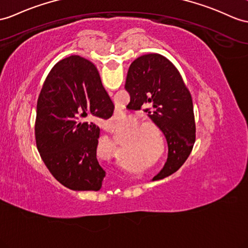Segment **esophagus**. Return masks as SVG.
Returning <instances> with one entry per match:
<instances>
[{
  "mask_svg": "<svg viewBox=\"0 0 248 248\" xmlns=\"http://www.w3.org/2000/svg\"><path fill=\"white\" fill-rule=\"evenodd\" d=\"M106 131H110V132H116L117 130H116V129H114V128H112V127H111V126H110V127H109V126H108V127L106 128Z\"/></svg>",
  "mask_w": 248,
  "mask_h": 248,
  "instance_id": "obj_1",
  "label": "esophagus"
}]
</instances>
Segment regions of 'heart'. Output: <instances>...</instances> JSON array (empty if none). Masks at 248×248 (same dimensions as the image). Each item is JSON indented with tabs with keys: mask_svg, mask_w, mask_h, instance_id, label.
<instances>
[{
	"mask_svg": "<svg viewBox=\"0 0 248 248\" xmlns=\"http://www.w3.org/2000/svg\"><path fill=\"white\" fill-rule=\"evenodd\" d=\"M120 119L121 120H126L125 117H120ZM137 131L140 132V134H148V132H152V134H154V135L158 137V139H159V140H161V142L163 141L162 131L158 127H155V126H149V125L140 126V127L137 128ZM144 142H145V144H146V148L148 150H152L155 147V141L152 136L146 137V139H145Z\"/></svg>",
	"mask_w": 248,
	"mask_h": 248,
	"instance_id": "1",
	"label": "heart"
}]
</instances>
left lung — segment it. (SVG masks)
Returning a JSON list of instances; mask_svg holds the SVG:
<instances>
[{"label": "left lung", "instance_id": "left-lung-1", "mask_svg": "<svg viewBox=\"0 0 248 248\" xmlns=\"http://www.w3.org/2000/svg\"><path fill=\"white\" fill-rule=\"evenodd\" d=\"M125 89L134 107L150 106L148 117L168 144L167 161L153 181L170 176L184 164L196 141L194 106L182 77L165 57L144 54L130 64Z\"/></svg>", "mask_w": 248, "mask_h": 248}]
</instances>
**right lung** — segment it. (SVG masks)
I'll use <instances>...</instances> for the list:
<instances>
[{"mask_svg":"<svg viewBox=\"0 0 248 248\" xmlns=\"http://www.w3.org/2000/svg\"><path fill=\"white\" fill-rule=\"evenodd\" d=\"M113 108L98 69L86 59H63L47 76L37 104L35 142L46 167L67 188H101L105 171L96 159L100 128L85 119H108Z\"/></svg>","mask_w":248,"mask_h":248,"instance_id":"obj_1","label":"right lung"}]
</instances>
